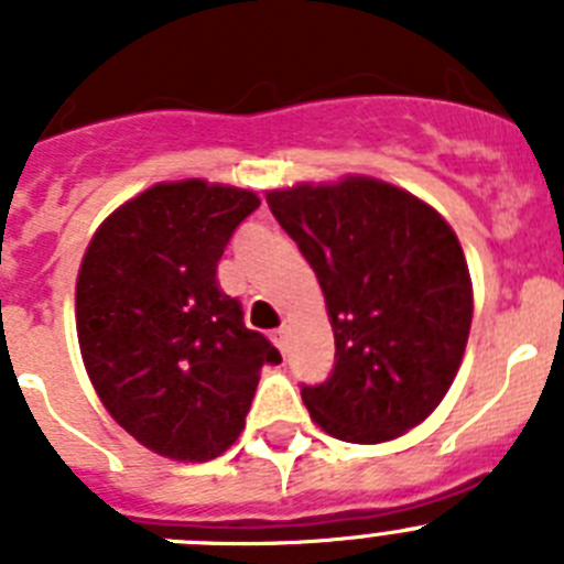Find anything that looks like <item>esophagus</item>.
I'll list each match as a JSON object with an SVG mask.
<instances>
[{
    "label": "esophagus",
    "mask_w": 564,
    "mask_h": 564,
    "mask_svg": "<svg viewBox=\"0 0 564 564\" xmlns=\"http://www.w3.org/2000/svg\"><path fill=\"white\" fill-rule=\"evenodd\" d=\"M271 341L276 344L279 350L285 352V344H288V330H285V327H279V330H273L271 333Z\"/></svg>",
    "instance_id": "1"
}]
</instances>
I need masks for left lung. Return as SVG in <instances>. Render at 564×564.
Masks as SVG:
<instances>
[{"instance_id": "left-lung-1", "label": "left lung", "mask_w": 564, "mask_h": 564, "mask_svg": "<svg viewBox=\"0 0 564 564\" xmlns=\"http://www.w3.org/2000/svg\"><path fill=\"white\" fill-rule=\"evenodd\" d=\"M265 197L316 271L336 338L330 381L302 390L313 423L367 446L406 435L466 352L475 291L460 239L430 203L370 174Z\"/></svg>"}]
</instances>
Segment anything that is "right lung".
Returning <instances> with one entry per match:
<instances>
[{
  "label": "right lung",
  "instance_id": "right-lung-1",
  "mask_svg": "<svg viewBox=\"0 0 564 564\" xmlns=\"http://www.w3.org/2000/svg\"><path fill=\"white\" fill-rule=\"evenodd\" d=\"M251 188L154 183L96 228L76 279L84 367L118 426L177 463L220 457L246 426L259 372L279 361L217 282Z\"/></svg>",
  "mask_w": 564,
  "mask_h": 564
}]
</instances>
